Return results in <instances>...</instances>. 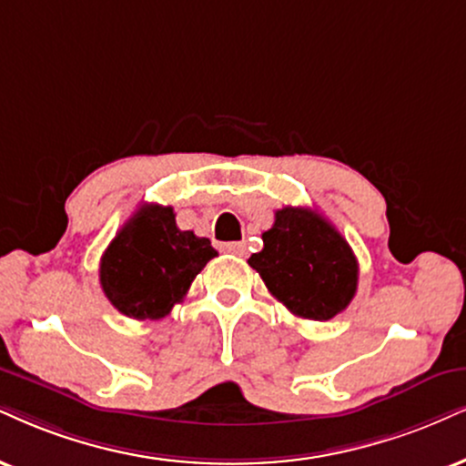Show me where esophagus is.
Returning <instances> with one entry per match:
<instances>
[{
  "label": "esophagus",
  "instance_id": "esophagus-1",
  "mask_svg": "<svg viewBox=\"0 0 466 466\" xmlns=\"http://www.w3.org/2000/svg\"><path fill=\"white\" fill-rule=\"evenodd\" d=\"M220 250L242 257V255H246V244L244 242H228V244H222Z\"/></svg>",
  "mask_w": 466,
  "mask_h": 466
}]
</instances>
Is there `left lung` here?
<instances>
[{
	"mask_svg": "<svg viewBox=\"0 0 466 466\" xmlns=\"http://www.w3.org/2000/svg\"><path fill=\"white\" fill-rule=\"evenodd\" d=\"M261 238L263 250L250 257V268L298 318L326 321L352 302L359 261L343 235L318 211L283 207Z\"/></svg>",
	"mask_w": 466,
	"mask_h": 466,
	"instance_id": "8db88e82",
	"label": "left lung"
}]
</instances>
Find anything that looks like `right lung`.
Masks as SVG:
<instances>
[{
  "instance_id": "add662e5",
  "label": "right lung",
  "mask_w": 466,
  "mask_h": 466,
  "mask_svg": "<svg viewBox=\"0 0 466 466\" xmlns=\"http://www.w3.org/2000/svg\"><path fill=\"white\" fill-rule=\"evenodd\" d=\"M216 255L209 239L177 227L172 207L142 205L103 252V294L127 318H166Z\"/></svg>"
}]
</instances>
